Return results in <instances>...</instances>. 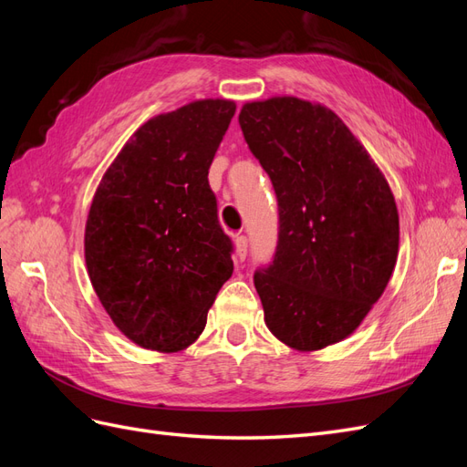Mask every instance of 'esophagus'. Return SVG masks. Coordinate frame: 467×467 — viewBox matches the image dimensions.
<instances>
[{
  "instance_id": "obj_1",
  "label": "esophagus",
  "mask_w": 467,
  "mask_h": 467,
  "mask_svg": "<svg viewBox=\"0 0 467 467\" xmlns=\"http://www.w3.org/2000/svg\"><path fill=\"white\" fill-rule=\"evenodd\" d=\"M247 237L245 235H235V257L244 261L247 257Z\"/></svg>"
}]
</instances>
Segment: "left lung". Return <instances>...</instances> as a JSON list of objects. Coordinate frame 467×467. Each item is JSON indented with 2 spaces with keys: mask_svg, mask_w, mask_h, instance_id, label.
<instances>
[{
  "mask_svg": "<svg viewBox=\"0 0 467 467\" xmlns=\"http://www.w3.org/2000/svg\"><path fill=\"white\" fill-rule=\"evenodd\" d=\"M239 126L278 202L273 261L253 275L265 323L296 350L355 331L398 261L388 181L333 110L296 97L247 103Z\"/></svg>",
  "mask_w": 467,
  "mask_h": 467,
  "instance_id": "1",
  "label": "left lung"
}]
</instances>
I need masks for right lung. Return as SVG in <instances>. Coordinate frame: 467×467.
Returning a JSON list of instances; mask_svg holds the SVG:
<instances>
[{
    "label": "right lung",
    "mask_w": 467,
    "mask_h": 467,
    "mask_svg": "<svg viewBox=\"0 0 467 467\" xmlns=\"http://www.w3.org/2000/svg\"><path fill=\"white\" fill-rule=\"evenodd\" d=\"M235 103L204 99L140 126L107 169L86 225L91 285L136 345L177 352L196 341L234 244L218 222L208 169Z\"/></svg>",
    "instance_id": "obj_1"
}]
</instances>
